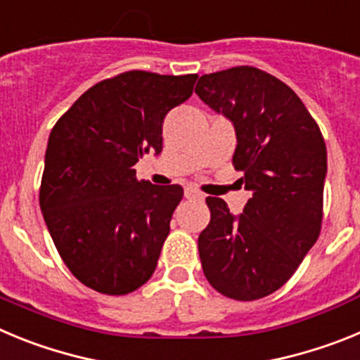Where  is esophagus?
I'll use <instances>...</instances> for the list:
<instances>
[{
	"label": "esophagus",
	"instance_id": "obj_1",
	"mask_svg": "<svg viewBox=\"0 0 360 360\" xmlns=\"http://www.w3.org/2000/svg\"><path fill=\"white\" fill-rule=\"evenodd\" d=\"M186 198L189 200H203V195L200 193L198 189H195L193 186H187L186 187Z\"/></svg>",
	"mask_w": 360,
	"mask_h": 360
}]
</instances>
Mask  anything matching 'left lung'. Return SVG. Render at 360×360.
<instances>
[{
  "label": "left lung",
  "mask_w": 360,
  "mask_h": 360,
  "mask_svg": "<svg viewBox=\"0 0 360 360\" xmlns=\"http://www.w3.org/2000/svg\"><path fill=\"white\" fill-rule=\"evenodd\" d=\"M196 95L236 129L232 164L252 196L240 216L221 198L205 202L198 236L203 274L236 301L272 294L292 278L323 224L326 146L290 86L254 66L202 75Z\"/></svg>",
  "instance_id": "left-lung-1"
}]
</instances>
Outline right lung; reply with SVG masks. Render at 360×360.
Returning a JSON list of instances; mask_svg holds the SVG:
<instances>
[{"label":"right lung","instance_id":"1","mask_svg":"<svg viewBox=\"0 0 360 360\" xmlns=\"http://www.w3.org/2000/svg\"><path fill=\"white\" fill-rule=\"evenodd\" d=\"M196 79L124 72L91 86L52 128L39 205L57 252L86 287L129 294L157 269L184 189L136 180L133 165L162 151V122Z\"/></svg>","mask_w":360,"mask_h":360}]
</instances>
